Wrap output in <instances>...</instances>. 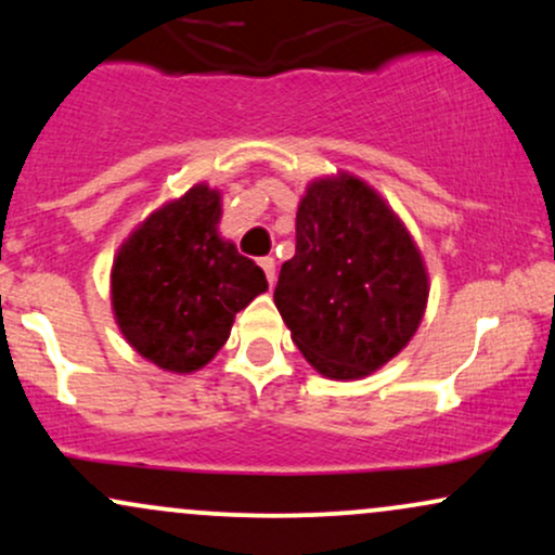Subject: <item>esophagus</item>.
I'll return each mask as SVG.
<instances>
[{
  "label": "esophagus",
  "instance_id": "34e87169",
  "mask_svg": "<svg viewBox=\"0 0 555 555\" xmlns=\"http://www.w3.org/2000/svg\"><path fill=\"white\" fill-rule=\"evenodd\" d=\"M258 263H260V269L266 271V279H269V284L273 286V282H276V260H273L271 256H266V258H260Z\"/></svg>",
  "mask_w": 555,
  "mask_h": 555
}]
</instances>
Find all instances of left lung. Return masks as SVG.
I'll use <instances>...</instances> for the list:
<instances>
[{"instance_id":"obj_1","label":"left lung","mask_w":555,"mask_h":555,"mask_svg":"<svg viewBox=\"0 0 555 555\" xmlns=\"http://www.w3.org/2000/svg\"><path fill=\"white\" fill-rule=\"evenodd\" d=\"M295 258L273 302L318 373L347 380L406 347L425 313L428 276L401 221L365 182L341 175L308 188Z\"/></svg>"}]
</instances>
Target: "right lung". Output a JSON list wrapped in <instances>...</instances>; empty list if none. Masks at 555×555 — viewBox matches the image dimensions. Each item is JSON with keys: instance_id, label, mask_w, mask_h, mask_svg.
<instances>
[{"instance_id": "right-lung-1", "label": "right lung", "mask_w": 555, "mask_h": 555, "mask_svg": "<svg viewBox=\"0 0 555 555\" xmlns=\"http://www.w3.org/2000/svg\"><path fill=\"white\" fill-rule=\"evenodd\" d=\"M221 197L195 184L151 214L114 260L125 339L164 371L193 373L224 347L234 315L269 289L266 273L219 237Z\"/></svg>"}]
</instances>
